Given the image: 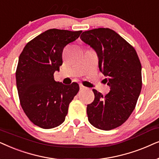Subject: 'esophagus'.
Segmentation results:
<instances>
[{
  "label": "esophagus",
  "instance_id": "34e87169",
  "mask_svg": "<svg viewBox=\"0 0 159 159\" xmlns=\"http://www.w3.org/2000/svg\"><path fill=\"white\" fill-rule=\"evenodd\" d=\"M86 87H85V86H83V85H80V89L81 90H84V89H86Z\"/></svg>",
  "mask_w": 159,
  "mask_h": 159
}]
</instances>
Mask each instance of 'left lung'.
Masks as SVG:
<instances>
[{
  "label": "left lung",
  "mask_w": 159,
  "mask_h": 159,
  "mask_svg": "<svg viewBox=\"0 0 159 159\" xmlns=\"http://www.w3.org/2000/svg\"><path fill=\"white\" fill-rule=\"evenodd\" d=\"M80 38L96 51L99 70L111 87L105 96L93 89L94 99L86 107L89 121L99 129H113L136 106L143 84L140 61L134 48L111 29L90 30Z\"/></svg>",
  "instance_id": "obj_1"
}]
</instances>
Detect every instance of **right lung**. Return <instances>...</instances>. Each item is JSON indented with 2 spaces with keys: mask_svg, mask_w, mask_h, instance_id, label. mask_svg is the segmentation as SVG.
<instances>
[{
  "mask_svg": "<svg viewBox=\"0 0 159 159\" xmlns=\"http://www.w3.org/2000/svg\"><path fill=\"white\" fill-rule=\"evenodd\" d=\"M81 32L48 30L29 41L20 55L16 81L20 105L30 120L39 127L52 129L62 124L79 91L77 83L66 86L55 81L54 73L62 65L65 46Z\"/></svg>",
  "mask_w": 159,
  "mask_h": 159,
  "instance_id": "obj_1",
  "label": "right lung"
}]
</instances>
